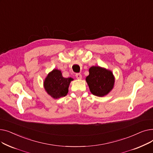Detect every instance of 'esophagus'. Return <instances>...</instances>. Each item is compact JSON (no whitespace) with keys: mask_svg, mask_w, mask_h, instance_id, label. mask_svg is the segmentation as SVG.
Returning <instances> with one entry per match:
<instances>
[{"mask_svg":"<svg viewBox=\"0 0 153 153\" xmlns=\"http://www.w3.org/2000/svg\"><path fill=\"white\" fill-rule=\"evenodd\" d=\"M76 77L77 79H81L82 78V75L80 74V73H76Z\"/></svg>","mask_w":153,"mask_h":153,"instance_id":"34e87169","label":"esophagus"}]
</instances>
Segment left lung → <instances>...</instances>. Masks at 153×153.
<instances>
[{
  "label": "left lung",
  "instance_id": "8db88e82",
  "mask_svg": "<svg viewBox=\"0 0 153 153\" xmlns=\"http://www.w3.org/2000/svg\"><path fill=\"white\" fill-rule=\"evenodd\" d=\"M86 81L93 95L103 97L112 89L115 80L111 71L99 66H92L89 69Z\"/></svg>",
  "mask_w": 153,
  "mask_h": 153
}]
</instances>
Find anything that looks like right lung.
Returning a JSON list of instances; mask_svg holds the SVG:
<instances>
[{
  "label": "right lung",
  "instance_id": "right-lung-1",
  "mask_svg": "<svg viewBox=\"0 0 153 153\" xmlns=\"http://www.w3.org/2000/svg\"><path fill=\"white\" fill-rule=\"evenodd\" d=\"M72 80L71 77H63L61 71L54 69L46 77L44 87L48 94L54 99H58L67 95L69 84Z\"/></svg>",
  "mask_w": 153,
  "mask_h": 153
}]
</instances>
